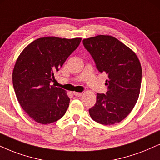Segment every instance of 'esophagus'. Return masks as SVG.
I'll use <instances>...</instances> for the list:
<instances>
[{
	"mask_svg": "<svg viewBox=\"0 0 160 160\" xmlns=\"http://www.w3.org/2000/svg\"><path fill=\"white\" fill-rule=\"evenodd\" d=\"M74 95L76 96V97H80V96H82V93H81V92H74Z\"/></svg>",
	"mask_w": 160,
	"mask_h": 160,
	"instance_id": "1",
	"label": "esophagus"
}]
</instances>
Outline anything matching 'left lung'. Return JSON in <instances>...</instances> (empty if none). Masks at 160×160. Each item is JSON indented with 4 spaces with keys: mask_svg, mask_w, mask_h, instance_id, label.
<instances>
[{
    "mask_svg": "<svg viewBox=\"0 0 160 160\" xmlns=\"http://www.w3.org/2000/svg\"><path fill=\"white\" fill-rule=\"evenodd\" d=\"M100 72L108 75L107 92L97 94L95 106L88 109L91 118L104 125L122 122L138 98L142 67L137 56L122 42L110 36L100 35L82 40Z\"/></svg>",
    "mask_w": 160,
    "mask_h": 160,
    "instance_id": "left-lung-1",
    "label": "left lung"
}]
</instances>
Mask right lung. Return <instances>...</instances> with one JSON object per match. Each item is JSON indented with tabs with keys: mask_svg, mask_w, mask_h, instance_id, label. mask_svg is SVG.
<instances>
[{
	"mask_svg": "<svg viewBox=\"0 0 160 160\" xmlns=\"http://www.w3.org/2000/svg\"><path fill=\"white\" fill-rule=\"evenodd\" d=\"M80 42L81 38H40L18 57L13 69V87L21 107L35 122L51 124L65 115L70 98L64 89L50 83Z\"/></svg>",
	"mask_w": 160,
	"mask_h": 160,
	"instance_id": "add662e5",
	"label": "right lung"
}]
</instances>
